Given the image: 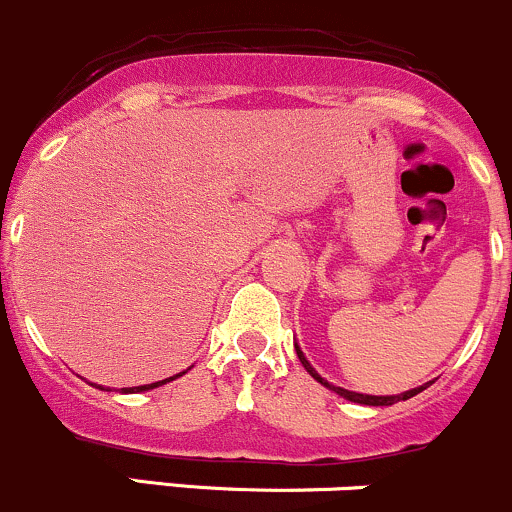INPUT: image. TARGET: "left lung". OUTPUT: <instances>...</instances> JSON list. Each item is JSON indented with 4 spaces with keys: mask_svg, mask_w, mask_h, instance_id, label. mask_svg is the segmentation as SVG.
I'll return each instance as SVG.
<instances>
[{
    "mask_svg": "<svg viewBox=\"0 0 512 512\" xmlns=\"http://www.w3.org/2000/svg\"><path fill=\"white\" fill-rule=\"evenodd\" d=\"M294 348H297V355H299L301 365H304V368H306V373H309L311 378H314V380H319L321 385L328 387V390H333V392H336V395L346 397V400H351V402H358V405H370V407H387V405H395V402H400V400H410V397L417 395V392L427 390V385H429V383H427V385L412 387V390L402 392V395H363V392H351V390H343V387H336V385L326 383V380L321 378V375L316 373L314 368H311V363H309V360H306V355L301 353V348L297 346V343H294Z\"/></svg>",
    "mask_w": 512,
    "mask_h": 512,
    "instance_id": "1",
    "label": "left lung"
}]
</instances>
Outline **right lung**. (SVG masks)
<instances>
[{"mask_svg": "<svg viewBox=\"0 0 512 512\" xmlns=\"http://www.w3.org/2000/svg\"><path fill=\"white\" fill-rule=\"evenodd\" d=\"M181 375H184V373L174 375V378H166V380H159V383H152V385H139V387H122V392H144V390H154V387H159V385H166V383H171V380L181 378ZM100 390H102V387H100Z\"/></svg>", "mask_w": 512, "mask_h": 512, "instance_id": "add662e5", "label": "right lung"}]
</instances>
